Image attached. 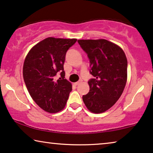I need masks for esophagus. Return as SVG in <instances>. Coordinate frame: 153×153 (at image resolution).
Listing matches in <instances>:
<instances>
[{
    "label": "esophagus",
    "instance_id": "34e87169",
    "mask_svg": "<svg viewBox=\"0 0 153 153\" xmlns=\"http://www.w3.org/2000/svg\"><path fill=\"white\" fill-rule=\"evenodd\" d=\"M81 82H82V79H80V80H79V81H77V82L75 83L74 84L76 85H78L80 84V83H81Z\"/></svg>",
    "mask_w": 153,
    "mask_h": 153
}]
</instances>
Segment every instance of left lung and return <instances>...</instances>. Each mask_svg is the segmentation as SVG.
Instances as JSON below:
<instances>
[{"mask_svg": "<svg viewBox=\"0 0 153 153\" xmlns=\"http://www.w3.org/2000/svg\"><path fill=\"white\" fill-rule=\"evenodd\" d=\"M78 43L87 53L90 73V91L83 95L88 109L95 114L110 108L122 95L126 85L127 60L118 45L106 39H79Z\"/></svg>", "mask_w": 153, "mask_h": 153, "instance_id": "1", "label": "left lung"}]
</instances>
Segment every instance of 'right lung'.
<instances>
[{
	"instance_id": "1",
	"label": "right lung",
	"mask_w": 153,
	"mask_h": 153,
	"mask_svg": "<svg viewBox=\"0 0 153 153\" xmlns=\"http://www.w3.org/2000/svg\"><path fill=\"white\" fill-rule=\"evenodd\" d=\"M76 40L48 37L26 56L23 67L24 82L31 97L45 111L57 113L65 106L72 88L65 79L63 65L67 51ZM58 72L61 78L56 80Z\"/></svg>"
}]
</instances>
